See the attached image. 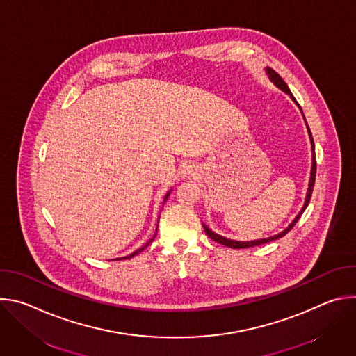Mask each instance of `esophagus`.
<instances>
[{"label": "esophagus", "instance_id": "obj_1", "mask_svg": "<svg viewBox=\"0 0 356 356\" xmlns=\"http://www.w3.org/2000/svg\"><path fill=\"white\" fill-rule=\"evenodd\" d=\"M187 173H190V170H187Z\"/></svg>", "mask_w": 356, "mask_h": 356}]
</instances>
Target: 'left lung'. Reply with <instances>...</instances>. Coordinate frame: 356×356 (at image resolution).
<instances>
[{
  "label": "left lung",
  "mask_w": 356,
  "mask_h": 356,
  "mask_svg": "<svg viewBox=\"0 0 356 356\" xmlns=\"http://www.w3.org/2000/svg\"><path fill=\"white\" fill-rule=\"evenodd\" d=\"M265 72H266L269 80H270L277 88H280L282 91H284L286 94H289L290 98L296 103V106L300 108L298 103L296 101V98L293 97V94H291L290 88L287 87V84L283 81V79H282L273 69H270V67H265ZM300 111H301V108H300ZM301 115H302V111H301ZM302 118H304V115H302ZM304 122H306V118H304ZM306 127H307V132H309L310 143H312V170H310V180H309V188H307V193H306V200H304V204H302L301 210L298 211V214L294 217V220H293V221L287 225V228H284L282 232H279V234H276V235H273V236H268V238H262V239H253V241H235V239L225 238V236H222V235L214 232V231H213L211 228H209L204 222H201V224H202V228H204V231H206V234H207L213 241H216V242H218V243H221V245H225V246H228V248H234V249L250 248V246H257V245H262V243H266V242L279 239V238L284 236V235L294 227V224L298 221V218L301 217V214L304 213V210H306L307 206H309L310 198H312V193H313V187H314V181H316V147H314V140H313L312 131H310L307 122H306Z\"/></svg>",
  "instance_id": "1"
}]
</instances>
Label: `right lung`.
Wrapping results in <instances>:
<instances>
[{"instance_id":"obj_1","label":"right lung","mask_w":356,"mask_h":356,"mask_svg":"<svg viewBox=\"0 0 356 356\" xmlns=\"http://www.w3.org/2000/svg\"><path fill=\"white\" fill-rule=\"evenodd\" d=\"M170 191H172V188H170V190H169V191H168V193L165 194V198H163V204H165V201L168 200V197L170 195ZM158 222H159V221H158ZM156 232H158V227H156ZM156 232H155V235H154V236H152V238H150V239H149V241H147V242H146V243H145L143 246H140V248H139V249H136L135 252L129 253V255H128V257H124V258H117V259H131L132 257L138 255V253H139V252H142V250H143V249H145V248H146V246H147V245H149V243H150L152 241H154V239H155V236H156Z\"/></svg>"}]
</instances>
